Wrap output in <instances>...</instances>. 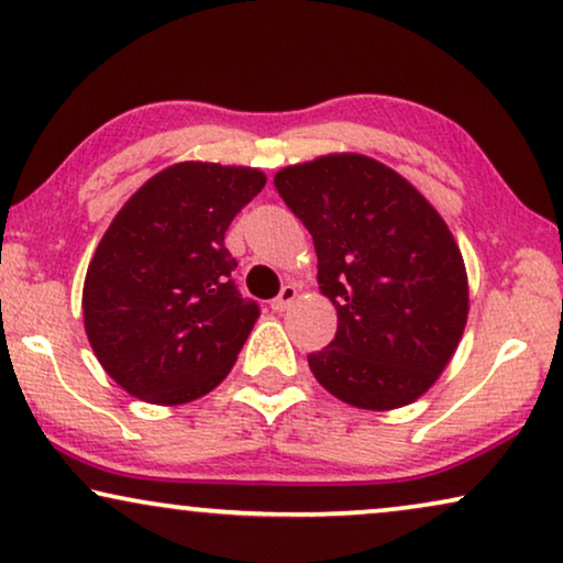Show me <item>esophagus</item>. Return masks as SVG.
Returning a JSON list of instances; mask_svg holds the SVG:
<instances>
[{
  "instance_id": "obj_1",
  "label": "esophagus",
  "mask_w": 563,
  "mask_h": 563,
  "mask_svg": "<svg viewBox=\"0 0 563 563\" xmlns=\"http://www.w3.org/2000/svg\"><path fill=\"white\" fill-rule=\"evenodd\" d=\"M298 298V288L296 286H283L280 296L273 298V309L275 311H288L290 303H294Z\"/></svg>"
}]
</instances>
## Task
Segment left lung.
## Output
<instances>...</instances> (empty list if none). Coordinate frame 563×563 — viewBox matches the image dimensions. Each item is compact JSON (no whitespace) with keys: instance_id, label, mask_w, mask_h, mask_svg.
<instances>
[{"instance_id":"8db88e82","label":"left lung","mask_w":563,"mask_h":563,"mask_svg":"<svg viewBox=\"0 0 563 563\" xmlns=\"http://www.w3.org/2000/svg\"><path fill=\"white\" fill-rule=\"evenodd\" d=\"M309 229L319 290L336 309L313 378L357 409L388 411L427 394L468 319L463 254L409 179L363 154H327L275 175Z\"/></svg>"}]
</instances>
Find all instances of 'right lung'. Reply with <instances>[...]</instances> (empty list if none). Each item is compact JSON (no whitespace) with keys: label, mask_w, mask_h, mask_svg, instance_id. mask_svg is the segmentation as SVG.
<instances>
[{"label":"right lung","mask_w":563,"mask_h":563,"mask_svg":"<svg viewBox=\"0 0 563 563\" xmlns=\"http://www.w3.org/2000/svg\"><path fill=\"white\" fill-rule=\"evenodd\" d=\"M267 177L254 167L179 162L131 195L87 267L81 311L104 373L136 399L175 407L234 368L260 306L239 294L223 246Z\"/></svg>","instance_id":"right-lung-1"}]
</instances>
